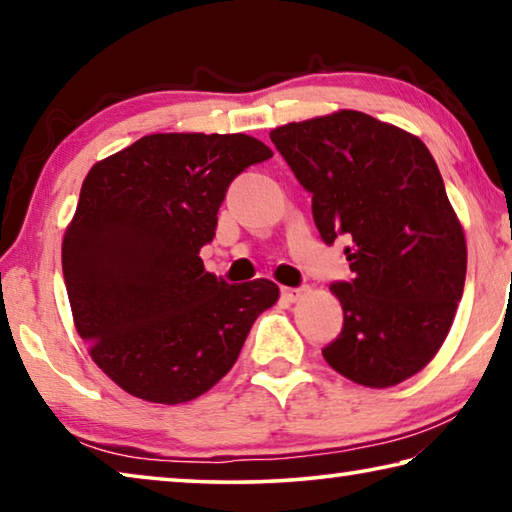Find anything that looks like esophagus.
Here are the masks:
<instances>
[{
	"label": "esophagus",
	"mask_w": 512,
	"mask_h": 512,
	"mask_svg": "<svg viewBox=\"0 0 512 512\" xmlns=\"http://www.w3.org/2000/svg\"><path fill=\"white\" fill-rule=\"evenodd\" d=\"M302 293H305V289H302V287H282V298L289 300V302L300 300Z\"/></svg>",
	"instance_id": "1"
}]
</instances>
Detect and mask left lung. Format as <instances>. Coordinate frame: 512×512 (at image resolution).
<instances>
[{
    "instance_id": "1",
    "label": "left lung",
    "mask_w": 512,
    "mask_h": 512,
    "mask_svg": "<svg viewBox=\"0 0 512 512\" xmlns=\"http://www.w3.org/2000/svg\"><path fill=\"white\" fill-rule=\"evenodd\" d=\"M271 142L311 194L327 246L350 239L354 277L334 282L343 329L325 361L354 384L413 377L447 339L465 287L467 248L443 176L420 137L366 112L291 121Z\"/></svg>"
}]
</instances>
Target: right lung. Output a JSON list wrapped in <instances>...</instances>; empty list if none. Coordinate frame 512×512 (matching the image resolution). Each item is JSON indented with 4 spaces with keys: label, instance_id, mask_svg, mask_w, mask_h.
I'll use <instances>...</instances> for the list:
<instances>
[{
    "label": "right lung",
    "instance_id": "1",
    "mask_svg": "<svg viewBox=\"0 0 512 512\" xmlns=\"http://www.w3.org/2000/svg\"><path fill=\"white\" fill-rule=\"evenodd\" d=\"M273 155L250 135L155 133L94 164L63 239L76 332L119 388L189 402L228 375L280 289L228 284L201 248L232 180Z\"/></svg>",
    "mask_w": 512,
    "mask_h": 512
}]
</instances>
